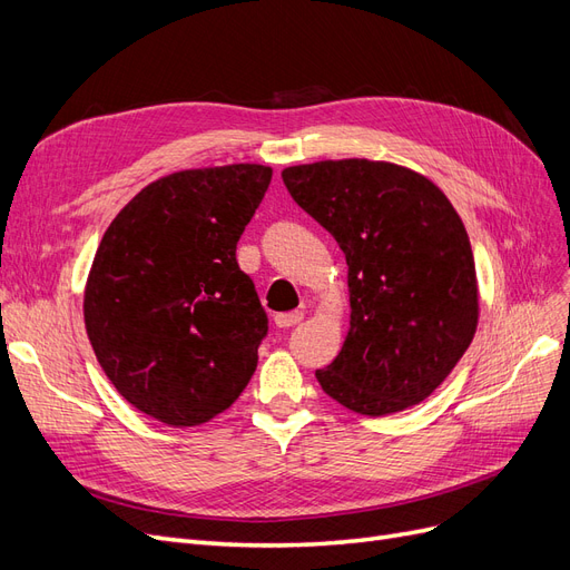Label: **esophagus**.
<instances>
[{
  "label": "esophagus",
  "mask_w": 570,
  "mask_h": 570,
  "mask_svg": "<svg viewBox=\"0 0 570 570\" xmlns=\"http://www.w3.org/2000/svg\"><path fill=\"white\" fill-rule=\"evenodd\" d=\"M302 318H304L302 312H287V314L275 316V325H278V327H292V325H297Z\"/></svg>",
  "instance_id": "obj_1"
}]
</instances>
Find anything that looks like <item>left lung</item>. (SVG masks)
<instances>
[{"instance_id":"obj_1","label":"left lung","mask_w":570,"mask_h":570,"mask_svg":"<svg viewBox=\"0 0 570 570\" xmlns=\"http://www.w3.org/2000/svg\"><path fill=\"white\" fill-rule=\"evenodd\" d=\"M283 183L350 266V333L316 371L323 392L361 416L423 402L478 325L473 249L454 206L425 176L387 161L289 166Z\"/></svg>"}]
</instances>
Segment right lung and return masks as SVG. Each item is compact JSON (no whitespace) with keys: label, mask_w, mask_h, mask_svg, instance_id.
<instances>
[{"label":"right lung","mask_w":570,"mask_h":570,"mask_svg":"<svg viewBox=\"0 0 570 570\" xmlns=\"http://www.w3.org/2000/svg\"><path fill=\"white\" fill-rule=\"evenodd\" d=\"M273 170L154 180L111 220L85 287V327L114 387L166 425L226 411L256 371L268 316L235 249Z\"/></svg>","instance_id":"add662e5"}]
</instances>
